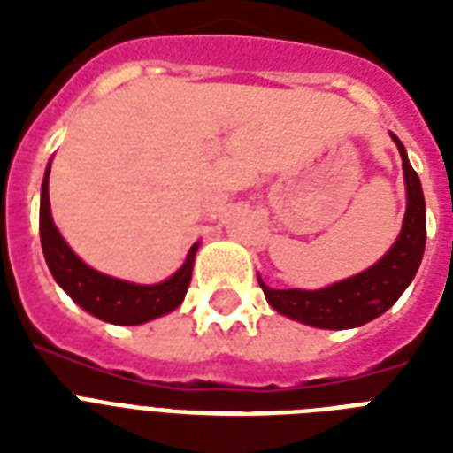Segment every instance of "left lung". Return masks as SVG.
I'll return each instance as SVG.
<instances>
[{
  "mask_svg": "<svg viewBox=\"0 0 453 453\" xmlns=\"http://www.w3.org/2000/svg\"><path fill=\"white\" fill-rule=\"evenodd\" d=\"M393 141L407 180V213L397 242L376 265L324 289H270L258 277L263 294L277 312L317 329H352L383 315L411 284L426 249V199L404 145L397 136Z\"/></svg>",
  "mask_w": 453,
  "mask_h": 453,
  "instance_id": "obj_1",
  "label": "left lung"
}]
</instances>
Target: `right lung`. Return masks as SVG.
Listing matches in <instances>:
<instances>
[{
    "instance_id": "1",
    "label": "right lung",
    "mask_w": 453,
    "mask_h": 453,
    "mask_svg": "<svg viewBox=\"0 0 453 453\" xmlns=\"http://www.w3.org/2000/svg\"><path fill=\"white\" fill-rule=\"evenodd\" d=\"M49 169H46L44 183H42L39 237H42L46 265L67 296L103 322L122 324V326L150 322L155 317H162L171 310H176L183 303L185 291L190 287L192 263H195L199 244H192L190 254L180 265V270H176L169 280L159 284H134L103 275L98 270L88 268L87 263L67 247V242L60 237V233L53 226L51 206H49Z\"/></svg>"
}]
</instances>
